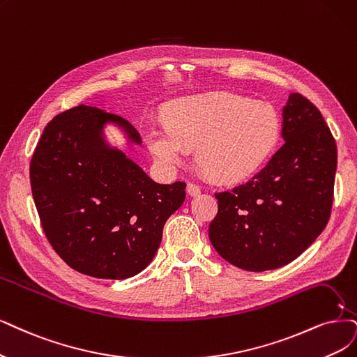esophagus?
<instances>
[{
    "label": "esophagus",
    "instance_id": "1",
    "mask_svg": "<svg viewBox=\"0 0 357 357\" xmlns=\"http://www.w3.org/2000/svg\"><path fill=\"white\" fill-rule=\"evenodd\" d=\"M187 191H188V194L190 195H192V197H195V195H199L200 192H202V188L197 185V183H192V182H190L188 185H187Z\"/></svg>",
    "mask_w": 357,
    "mask_h": 357
}]
</instances>
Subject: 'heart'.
Wrapping results in <instances>:
<instances>
[{"mask_svg": "<svg viewBox=\"0 0 357 357\" xmlns=\"http://www.w3.org/2000/svg\"><path fill=\"white\" fill-rule=\"evenodd\" d=\"M145 137L163 165H181L188 147H199L197 162L210 178L236 183L269 160L281 138V119L266 101L212 92L172 101L167 123L149 126Z\"/></svg>", "mask_w": 357, "mask_h": 357, "instance_id": "heart-1", "label": "heart"}]
</instances>
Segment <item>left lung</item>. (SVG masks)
<instances>
[{
	"instance_id": "8db88e82",
	"label": "left lung",
	"mask_w": 357,
	"mask_h": 357,
	"mask_svg": "<svg viewBox=\"0 0 357 357\" xmlns=\"http://www.w3.org/2000/svg\"><path fill=\"white\" fill-rule=\"evenodd\" d=\"M282 138L257 175L215 194L210 243L244 271L288 265L318 238L331 215L337 144L321 112L300 94H289L282 109Z\"/></svg>"
}]
</instances>
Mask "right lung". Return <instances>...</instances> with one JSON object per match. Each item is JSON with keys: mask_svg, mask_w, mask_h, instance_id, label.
I'll use <instances>...</instances> for the list:
<instances>
[{"mask_svg": "<svg viewBox=\"0 0 357 357\" xmlns=\"http://www.w3.org/2000/svg\"><path fill=\"white\" fill-rule=\"evenodd\" d=\"M105 125L141 145L123 117L81 104L45 126L31 160V187L50 244L72 269L126 280L150 265L166 220L185 200V182H154L107 142Z\"/></svg>", "mask_w": 357, "mask_h": 357, "instance_id": "obj_1", "label": "right lung"}]
</instances>
